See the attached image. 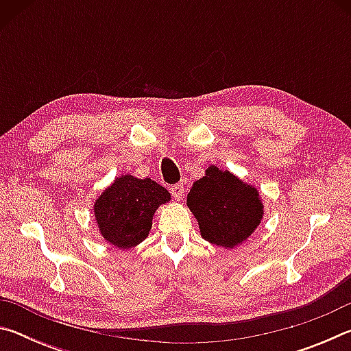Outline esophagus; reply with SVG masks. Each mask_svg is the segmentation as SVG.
Segmentation results:
<instances>
[{"instance_id":"1","label":"esophagus","mask_w":351,"mask_h":351,"mask_svg":"<svg viewBox=\"0 0 351 351\" xmlns=\"http://www.w3.org/2000/svg\"><path fill=\"white\" fill-rule=\"evenodd\" d=\"M170 192L176 201H181L184 197V186L182 184H173V186L170 187Z\"/></svg>"}]
</instances>
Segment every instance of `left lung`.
I'll use <instances>...</instances> for the list:
<instances>
[{
	"label": "left lung",
	"mask_w": 351,
	"mask_h": 351,
	"mask_svg": "<svg viewBox=\"0 0 351 351\" xmlns=\"http://www.w3.org/2000/svg\"><path fill=\"white\" fill-rule=\"evenodd\" d=\"M187 207L197 218L201 237L226 249L246 241L263 218L258 190L217 165H209L206 175L193 182Z\"/></svg>",
	"instance_id": "1"
}]
</instances>
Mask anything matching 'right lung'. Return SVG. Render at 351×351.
I'll return each instance as SVG.
<instances>
[{
  "mask_svg": "<svg viewBox=\"0 0 351 351\" xmlns=\"http://www.w3.org/2000/svg\"><path fill=\"white\" fill-rule=\"evenodd\" d=\"M170 199L167 189L150 178L117 176L94 201L93 210L99 232L104 240L119 249L134 247L148 237L158 207Z\"/></svg>",
  "mask_w": 351,
  "mask_h": 351,
  "instance_id": "1",
  "label": "right lung"
}]
</instances>
